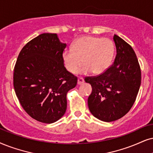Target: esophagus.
<instances>
[{
  "instance_id": "34e87169",
  "label": "esophagus",
  "mask_w": 153,
  "mask_h": 153,
  "mask_svg": "<svg viewBox=\"0 0 153 153\" xmlns=\"http://www.w3.org/2000/svg\"><path fill=\"white\" fill-rule=\"evenodd\" d=\"M84 82V79L82 77H80V78H78V85H81L82 84V83Z\"/></svg>"
}]
</instances>
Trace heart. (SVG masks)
<instances>
[{"label": "heart", "mask_w": 153, "mask_h": 153, "mask_svg": "<svg viewBox=\"0 0 153 153\" xmlns=\"http://www.w3.org/2000/svg\"><path fill=\"white\" fill-rule=\"evenodd\" d=\"M114 52V44L109 39L83 36L73 44L71 49L63 52L65 68L75 73L80 66V73L100 74L109 68Z\"/></svg>", "instance_id": "obj_1"}]
</instances>
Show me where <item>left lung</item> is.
Returning <instances> with one entry per match:
<instances>
[{
    "label": "left lung",
    "mask_w": 153,
    "mask_h": 153,
    "mask_svg": "<svg viewBox=\"0 0 153 153\" xmlns=\"http://www.w3.org/2000/svg\"><path fill=\"white\" fill-rule=\"evenodd\" d=\"M117 55L107 71L86 77L92 86L88 107L97 119L111 122L126 114L136 101L141 82V71L135 51L119 36L114 35Z\"/></svg>",
    "instance_id": "obj_1"
}]
</instances>
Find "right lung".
Here are the masks:
<instances>
[{
	"mask_svg": "<svg viewBox=\"0 0 153 153\" xmlns=\"http://www.w3.org/2000/svg\"><path fill=\"white\" fill-rule=\"evenodd\" d=\"M65 47L56 34L44 33L29 42L17 57L15 94L25 111L40 122H56L64 115L66 94L77 85V77L64 66Z\"/></svg>",
	"mask_w": 153,
	"mask_h": 153,
	"instance_id": "obj_1",
	"label": "right lung"
}]
</instances>
